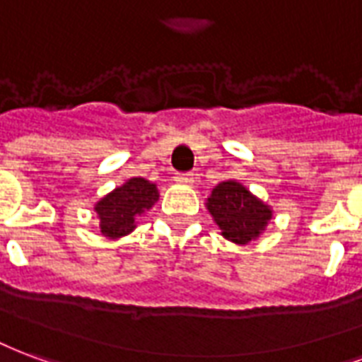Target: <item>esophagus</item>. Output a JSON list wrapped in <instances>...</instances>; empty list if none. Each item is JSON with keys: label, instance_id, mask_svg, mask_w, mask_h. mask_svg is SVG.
I'll list each match as a JSON object with an SVG mask.
<instances>
[{"label": "esophagus", "instance_id": "34e87169", "mask_svg": "<svg viewBox=\"0 0 362 362\" xmlns=\"http://www.w3.org/2000/svg\"><path fill=\"white\" fill-rule=\"evenodd\" d=\"M173 181L179 185H191L192 181H194V175H192V173H175Z\"/></svg>", "mask_w": 362, "mask_h": 362}]
</instances>
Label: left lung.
Here are the masks:
<instances>
[{
    "label": "left lung",
    "instance_id": "obj_1",
    "mask_svg": "<svg viewBox=\"0 0 362 362\" xmlns=\"http://www.w3.org/2000/svg\"><path fill=\"white\" fill-rule=\"evenodd\" d=\"M206 208L221 229V235L237 245L257 239L272 220V208L233 179L214 187Z\"/></svg>",
    "mask_w": 362,
    "mask_h": 362
}]
</instances>
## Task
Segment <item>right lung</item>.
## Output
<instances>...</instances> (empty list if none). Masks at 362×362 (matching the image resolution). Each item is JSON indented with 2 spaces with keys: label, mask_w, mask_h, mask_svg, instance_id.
I'll list each match as a JSON object with an SVG mask.
<instances>
[{
  "label": "right lung",
  "mask_w": 362,
  "mask_h": 362,
  "mask_svg": "<svg viewBox=\"0 0 362 362\" xmlns=\"http://www.w3.org/2000/svg\"><path fill=\"white\" fill-rule=\"evenodd\" d=\"M158 189L142 177L129 179L117 189H113L104 199L98 200L96 210L100 218V231L107 239H119L136 228V218L154 206Z\"/></svg>",
  "instance_id": "add662e5"
}]
</instances>
